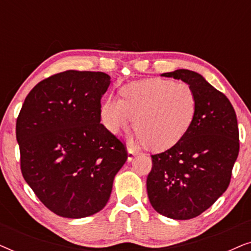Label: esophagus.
<instances>
[{
  "label": "esophagus",
  "mask_w": 251,
  "mask_h": 251,
  "mask_svg": "<svg viewBox=\"0 0 251 251\" xmlns=\"http://www.w3.org/2000/svg\"><path fill=\"white\" fill-rule=\"evenodd\" d=\"M136 151L131 149V147H128V150H126V157H128V161H132L133 157L136 156Z\"/></svg>",
  "instance_id": "34e87169"
}]
</instances>
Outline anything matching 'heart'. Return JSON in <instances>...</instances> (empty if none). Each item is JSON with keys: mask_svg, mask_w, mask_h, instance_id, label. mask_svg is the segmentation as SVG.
<instances>
[{"mask_svg": "<svg viewBox=\"0 0 251 251\" xmlns=\"http://www.w3.org/2000/svg\"><path fill=\"white\" fill-rule=\"evenodd\" d=\"M121 98L109 97L100 109L101 121L112 133L129 128L150 149L163 151L183 138L193 122L197 96L185 82L161 77L144 78L125 85Z\"/></svg>", "mask_w": 251, "mask_h": 251, "instance_id": "b5f03b06", "label": "heart"}]
</instances>
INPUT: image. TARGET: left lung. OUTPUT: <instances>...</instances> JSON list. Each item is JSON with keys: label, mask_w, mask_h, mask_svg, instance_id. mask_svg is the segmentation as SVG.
Instances as JSON below:
<instances>
[{"label": "left lung", "mask_w": 251, "mask_h": 251, "mask_svg": "<svg viewBox=\"0 0 251 251\" xmlns=\"http://www.w3.org/2000/svg\"><path fill=\"white\" fill-rule=\"evenodd\" d=\"M161 76L190 84L197 96V111L183 138L152 155L147 195L159 214L186 221L207 210L227 190L239 155L238 121L227 97L201 74L176 70Z\"/></svg>", "instance_id": "8db88e82"}]
</instances>
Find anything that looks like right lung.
Returning <instances> with one entry per match:
<instances>
[{
  "label": "right lung",
  "instance_id": "add662e5",
  "mask_svg": "<svg viewBox=\"0 0 251 251\" xmlns=\"http://www.w3.org/2000/svg\"><path fill=\"white\" fill-rule=\"evenodd\" d=\"M109 84L102 72H61L30 90L17 119L23 176L61 217L100 211L126 161L125 145L100 123Z\"/></svg>",
  "mask_w": 251,
  "mask_h": 251
}]
</instances>
